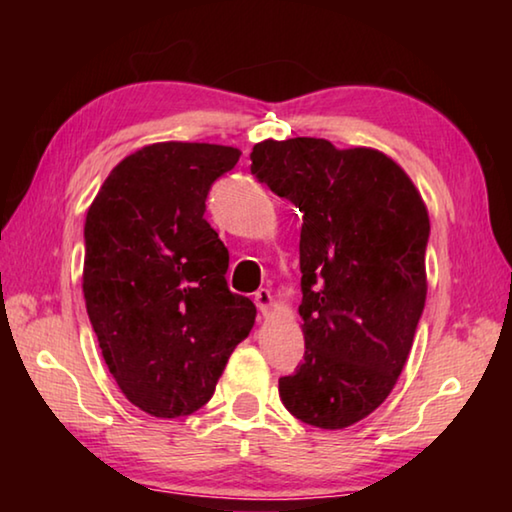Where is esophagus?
Returning <instances> with one entry per match:
<instances>
[{"label":"esophagus","instance_id":"esophagus-1","mask_svg":"<svg viewBox=\"0 0 512 512\" xmlns=\"http://www.w3.org/2000/svg\"><path fill=\"white\" fill-rule=\"evenodd\" d=\"M255 305H257L259 311H262V314L266 316L268 311L273 309V296H271V291H268V289H259V291L255 293Z\"/></svg>","mask_w":512,"mask_h":512}]
</instances>
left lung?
<instances>
[{
	"mask_svg": "<svg viewBox=\"0 0 512 512\" xmlns=\"http://www.w3.org/2000/svg\"><path fill=\"white\" fill-rule=\"evenodd\" d=\"M250 171L300 207L305 361L280 400L318 429H345L391 395L427 300L429 214L406 171L368 146L264 140Z\"/></svg>",
	"mask_w": 512,
	"mask_h": 512,
	"instance_id": "8db88e82",
	"label": "left lung"
}]
</instances>
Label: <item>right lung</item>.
Instances as JSON below:
<instances>
[{"label": "right lung", "instance_id": "obj_1", "mask_svg": "<svg viewBox=\"0 0 512 512\" xmlns=\"http://www.w3.org/2000/svg\"><path fill=\"white\" fill-rule=\"evenodd\" d=\"M241 151L158 142L110 171L85 216L83 296L110 375L155 418L210 402L257 309L228 289V248L203 219Z\"/></svg>", "mask_w": 512, "mask_h": 512}]
</instances>
